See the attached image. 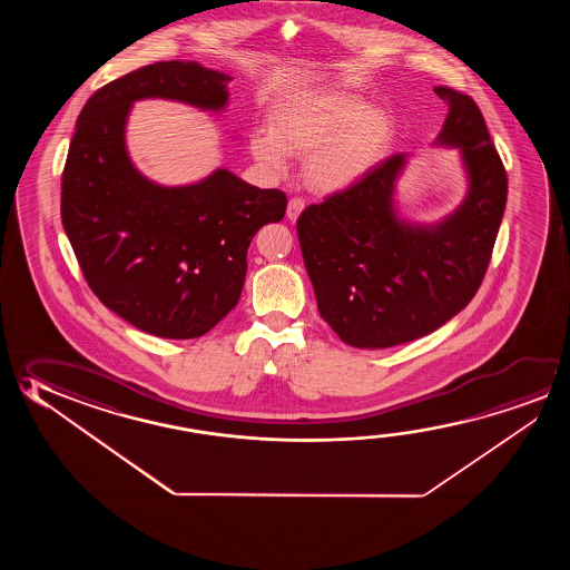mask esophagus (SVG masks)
<instances>
[{"mask_svg": "<svg viewBox=\"0 0 570 570\" xmlns=\"http://www.w3.org/2000/svg\"><path fill=\"white\" fill-rule=\"evenodd\" d=\"M304 206H306V203H304L302 198H289L288 210H286V216H288L292 223H294V220L298 218L299 213L304 210Z\"/></svg>", "mask_w": 570, "mask_h": 570, "instance_id": "1", "label": "esophagus"}]
</instances>
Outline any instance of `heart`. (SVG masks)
Instances as JSON below:
<instances>
[{
    "label": "heart",
    "mask_w": 570,
    "mask_h": 570,
    "mask_svg": "<svg viewBox=\"0 0 570 570\" xmlns=\"http://www.w3.org/2000/svg\"><path fill=\"white\" fill-rule=\"evenodd\" d=\"M392 119L347 94H302L281 105L271 129L250 140L254 159L282 170L303 157L302 175L312 190L332 195L354 187L382 159L392 139Z\"/></svg>",
    "instance_id": "heart-1"
}]
</instances>
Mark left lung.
<instances>
[{"label": "left lung", "instance_id": "obj_1", "mask_svg": "<svg viewBox=\"0 0 570 570\" xmlns=\"http://www.w3.org/2000/svg\"><path fill=\"white\" fill-rule=\"evenodd\" d=\"M433 91L449 107L435 145L459 149L469 180L448 218L415 225L397 216L393 193L405 155L298 218L320 316L354 347H392L435 332L473 299L491 262L507 205L503 160L469 95L443 85Z\"/></svg>", "mask_w": 570, "mask_h": 570}]
</instances>
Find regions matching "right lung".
<instances>
[{
  "label": "right lung",
  "instance_id": "right-lung-1",
  "mask_svg": "<svg viewBox=\"0 0 570 570\" xmlns=\"http://www.w3.org/2000/svg\"><path fill=\"white\" fill-rule=\"evenodd\" d=\"M230 77L159 61L101 87L77 119L61 178V220L85 281L107 308L153 336L206 334L238 304L254 234L286 213V195L226 168L185 185L142 177L125 147L139 99L223 111Z\"/></svg>",
  "mask_w": 570,
  "mask_h": 570
}]
</instances>
